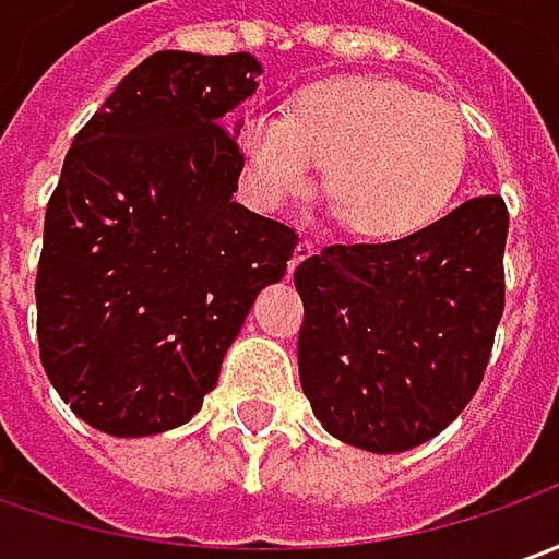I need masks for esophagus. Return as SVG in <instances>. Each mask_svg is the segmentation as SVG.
I'll return each mask as SVG.
<instances>
[{
    "label": "esophagus",
    "mask_w": 559,
    "mask_h": 559,
    "mask_svg": "<svg viewBox=\"0 0 559 559\" xmlns=\"http://www.w3.org/2000/svg\"><path fill=\"white\" fill-rule=\"evenodd\" d=\"M312 253H316V243L312 241H306V238H302V241L297 243V250H294V257H290V262H287V269H290V272H297V265L302 260H309V257H312Z\"/></svg>",
    "instance_id": "obj_1"
}]
</instances>
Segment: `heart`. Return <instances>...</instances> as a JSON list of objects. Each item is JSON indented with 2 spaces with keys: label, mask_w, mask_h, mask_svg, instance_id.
<instances>
[{
  "label": "heart",
  "mask_w": 559,
  "mask_h": 559,
  "mask_svg": "<svg viewBox=\"0 0 559 559\" xmlns=\"http://www.w3.org/2000/svg\"><path fill=\"white\" fill-rule=\"evenodd\" d=\"M238 147L262 206L297 201L324 164L331 213L365 241H399L430 225L467 157L452 107L386 76L321 80L299 92L290 117L250 110Z\"/></svg>",
  "instance_id": "obj_1"
}]
</instances>
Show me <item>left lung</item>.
Here are the masks:
<instances>
[{"label":"left lung","mask_w":559,"mask_h":559,"mask_svg":"<svg viewBox=\"0 0 559 559\" xmlns=\"http://www.w3.org/2000/svg\"><path fill=\"white\" fill-rule=\"evenodd\" d=\"M504 241L508 206L486 194L408 238L299 262V383L328 433L408 452L467 408L504 312Z\"/></svg>","instance_id":"1"}]
</instances>
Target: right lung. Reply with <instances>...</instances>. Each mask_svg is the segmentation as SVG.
I'll return each mask as SVG.
<instances>
[{"label":"right lung","mask_w":559,"mask_h":559,"mask_svg":"<svg viewBox=\"0 0 559 559\" xmlns=\"http://www.w3.org/2000/svg\"><path fill=\"white\" fill-rule=\"evenodd\" d=\"M250 51H157L129 70L64 157L36 272L39 356L58 395L110 436L201 412L243 318L294 257V228L235 201L231 114Z\"/></svg>","instance_id":"obj_1"}]
</instances>
